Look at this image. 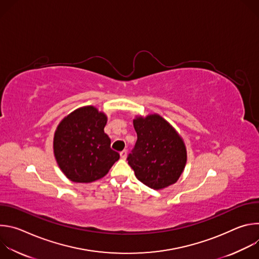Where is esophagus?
<instances>
[{
    "label": "esophagus",
    "mask_w": 259,
    "mask_h": 259,
    "mask_svg": "<svg viewBox=\"0 0 259 259\" xmlns=\"http://www.w3.org/2000/svg\"><path fill=\"white\" fill-rule=\"evenodd\" d=\"M120 157H121V159H123V160H125L126 159V157H127V152L124 150V151H122L121 153H120Z\"/></svg>",
    "instance_id": "34e87169"
}]
</instances>
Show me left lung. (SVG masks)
<instances>
[{"label": "left lung", "mask_w": 259, "mask_h": 259, "mask_svg": "<svg viewBox=\"0 0 259 259\" xmlns=\"http://www.w3.org/2000/svg\"><path fill=\"white\" fill-rule=\"evenodd\" d=\"M137 140L127 157L139 181L161 190L175 183L187 163V151L173 127L158 115L133 121Z\"/></svg>", "instance_id": "1"}]
</instances>
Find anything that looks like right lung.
<instances>
[{
	"mask_svg": "<svg viewBox=\"0 0 259 259\" xmlns=\"http://www.w3.org/2000/svg\"><path fill=\"white\" fill-rule=\"evenodd\" d=\"M106 117L93 106H85L64 118L54 135V155L73 182H92L103 177L120 155L110 149L104 133Z\"/></svg>",
	"mask_w": 259,
	"mask_h": 259,
	"instance_id": "obj_1",
	"label": "right lung"
}]
</instances>
